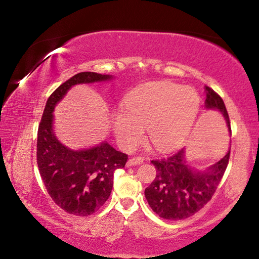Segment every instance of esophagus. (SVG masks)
Here are the masks:
<instances>
[{
	"instance_id": "1",
	"label": "esophagus",
	"mask_w": 259,
	"mask_h": 259,
	"mask_svg": "<svg viewBox=\"0 0 259 259\" xmlns=\"http://www.w3.org/2000/svg\"><path fill=\"white\" fill-rule=\"evenodd\" d=\"M145 159L141 158V157H134L131 158L128 160V162H126V167H131V166H137V164H140L144 162Z\"/></svg>"
}]
</instances>
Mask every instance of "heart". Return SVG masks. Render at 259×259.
<instances>
[{
  "label": "heart",
  "mask_w": 259,
  "mask_h": 259,
  "mask_svg": "<svg viewBox=\"0 0 259 259\" xmlns=\"http://www.w3.org/2000/svg\"><path fill=\"white\" fill-rule=\"evenodd\" d=\"M200 100L195 89L170 82H153L131 91L123 111L112 113L111 123L118 144L130 149L138 144L146 126L156 149L170 151L180 147L194 128Z\"/></svg>",
  "instance_id": "b5f03b06"
}]
</instances>
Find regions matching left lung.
Here are the masks:
<instances>
[{
    "mask_svg": "<svg viewBox=\"0 0 259 259\" xmlns=\"http://www.w3.org/2000/svg\"><path fill=\"white\" fill-rule=\"evenodd\" d=\"M207 110H216L226 121L232 136L228 112L223 99L205 87ZM230 150L218 162L203 170L192 168L186 159V150L167 158L152 160L157 169L155 180L145 190L146 199L159 217L180 221L192 216L211 199L227 168Z\"/></svg>",
    "mask_w": 259,
    "mask_h": 259,
    "instance_id": "left-lung-1",
    "label": "left lung"
}]
</instances>
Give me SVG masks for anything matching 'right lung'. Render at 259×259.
Segmentation results:
<instances>
[{"instance_id":"right-lung-1","label":"right lung","mask_w":259,"mask_h":259,"mask_svg":"<svg viewBox=\"0 0 259 259\" xmlns=\"http://www.w3.org/2000/svg\"><path fill=\"white\" fill-rule=\"evenodd\" d=\"M113 79V75L81 72L65 81L48 99L37 131L36 159L41 178L52 200L74 216L87 217L99 210L110 197L113 174L124 167L128 156L107 141L71 149L58 139L53 111L71 88Z\"/></svg>"}]
</instances>
